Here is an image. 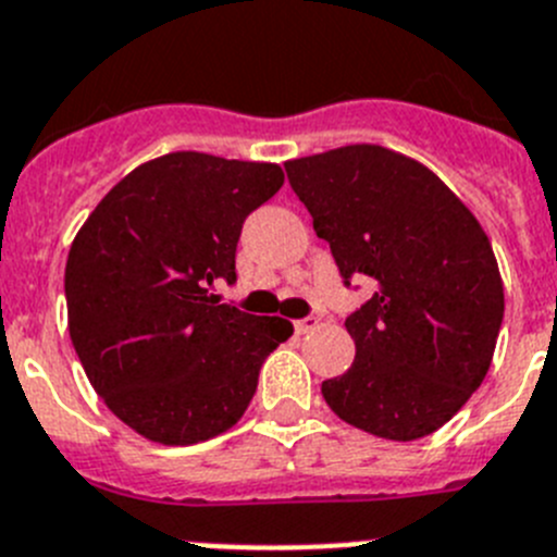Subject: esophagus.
Returning <instances> with one entry per match:
<instances>
[{"mask_svg":"<svg viewBox=\"0 0 557 557\" xmlns=\"http://www.w3.org/2000/svg\"><path fill=\"white\" fill-rule=\"evenodd\" d=\"M320 320L318 318H304V320H295V334H309V331L318 329Z\"/></svg>","mask_w":557,"mask_h":557,"instance_id":"34e87169","label":"esophagus"}]
</instances>
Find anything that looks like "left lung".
Returning a JSON list of instances; mask_svg holds the SVG:
<instances>
[{
    "label": "left lung",
    "instance_id": "8db88e82",
    "mask_svg": "<svg viewBox=\"0 0 557 557\" xmlns=\"http://www.w3.org/2000/svg\"><path fill=\"white\" fill-rule=\"evenodd\" d=\"M284 168L345 284L354 273L379 282L345 320L356 359L323 381L325 403L392 442L438 431L483 384L503 325L486 232L431 168L384 146L356 143Z\"/></svg>",
    "mask_w": 557,
    "mask_h": 557
}]
</instances>
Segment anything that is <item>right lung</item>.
<instances>
[{"label": "right lung", "mask_w": 557, "mask_h": 557, "mask_svg": "<svg viewBox=\"0 0 557 557\" xmlns=\"http://www.w3.org/2000/svg\"><path fill=\"white\" fill-rule=\"evenodd\" d=\"M284 185L275 162L173 151L112 187L71 243L69 334L112 414L157 445L226 433L259 367L293 336L284 318L221 304L243 221Z\"/></svg>", "instance_id": "right-lung-1"}]
</instances>
